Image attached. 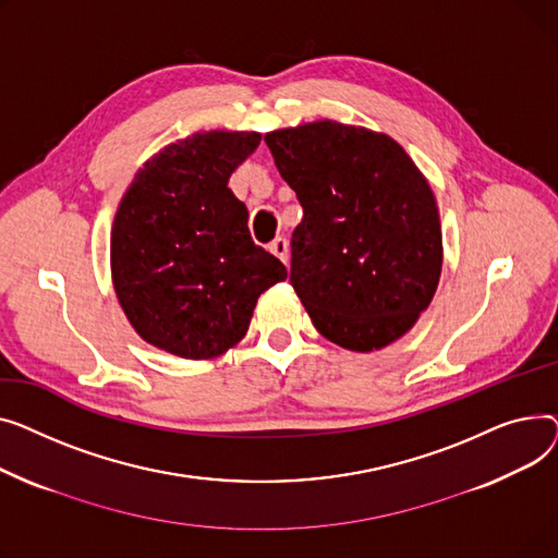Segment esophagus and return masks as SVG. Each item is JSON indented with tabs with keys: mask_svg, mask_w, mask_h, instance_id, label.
<instances>
[{
	"mask_svg": "<svg viewBox=\"0 0 558 558\" xmlns=\"http://www.w3.org/2000/svg\"><path fill=\"white\" fill-rule=\"evenodd\" d=\"M270 252H272L279 260H283V264L288 266L290 254H288V241H286V239H275V241L270 243Z\"/></svg>",
	"mask_w": 558,
	"mask_h": 558,
	"instance_id": "34e87169",
	"label": "esophagus"
}]
</instances>
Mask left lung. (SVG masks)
<instances>
[{"mask_svg":"<svg viewBox=\"0 0 558 558\" xmlns=\"http://www.w3.org/2000/svg\"><path fill=\"white\" fill-rule=\"evenodd\" d=\"M266 144L304 207L290 283L315 329L367 353L403 338L430 306L444 264L435 193L399 142L319 119Z\"/></svg>","mask_w":558,"mask_h":558,"instance_id":"1","label":"left lung"}]
</instances>
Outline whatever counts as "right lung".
Instances as JSON below:
<instances>
[{"mask_svg": "<svg viewBox=\"0 0 558 558\" xmlns=\"http://www.w3.org/2000/svg\"><path fill=\"white\" fill-rule=\"evenodd\" d=\"M247 130H201L135 173L110 234L112 286L137 336L186 360L236 347L286 266L254 245L247 207L227 186L258 148Z\"/></svg>", "mask_w": 558, "mask_h": 558, "instance_id": "right-lung-1", "label": "right lung"}]
</instances>
